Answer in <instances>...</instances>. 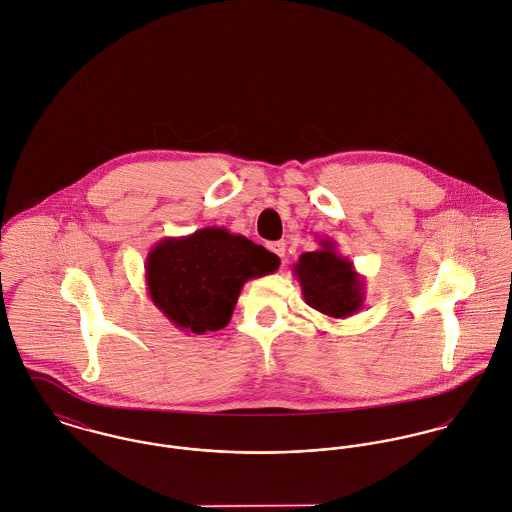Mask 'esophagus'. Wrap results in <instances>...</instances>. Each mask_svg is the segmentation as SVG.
<instances>
[{"mask_svg":"<svg viewBox=\"0 0 512 512\" xmlns=\"http://www.w3.org/2000/svg\"><path fill=\"white\" fill-rule=\"evenodd\" d=\"M269 249L277 255V257H284V251H286V247H284L283 241H273V243H269Z\"/></svg>","mask_w":512,"mask_h":512,"instance_id":"obj_1","label":"esophagus"}]
</instances>
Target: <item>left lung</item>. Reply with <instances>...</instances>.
<instances>
[{"instance_id": "1", "label": "left lung", "mask_w": 512, "mask_h": 512, "mask_svg": "<svg viewBox=\"0 0 512 512\" xmlns=\"http://www.w3.org/2000/svg\"><path fill=\"white\" fill-rule=\"evenodd\" d=\"M318 243L320 249L302 253L292 267L304 302L334 320L357 314L365 302L363 277L355 271L353 261L338 253L330 237L318 239Z\"/></svg>"}]
</instances>
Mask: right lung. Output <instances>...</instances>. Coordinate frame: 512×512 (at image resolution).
Segmentation results:
<instances>
[{
	"label": "right lung",
	"mask_w": 512,
	"mask_h": 512,
	"mask_svg": "<svg viewBox=\"0 0 512 512\" xmlns=\"http://www.w3.org/2000/svg\"><path fill=\"white\" fill-rule=\"evenodd\" d=\"M279 265L275 253L243 235L204 228L161 239L147 255L145 281L172 326L202 336L228 326L243 284Z\"/></svg>",
	"instance_id": "right-lung-1"
}]
</instances>
